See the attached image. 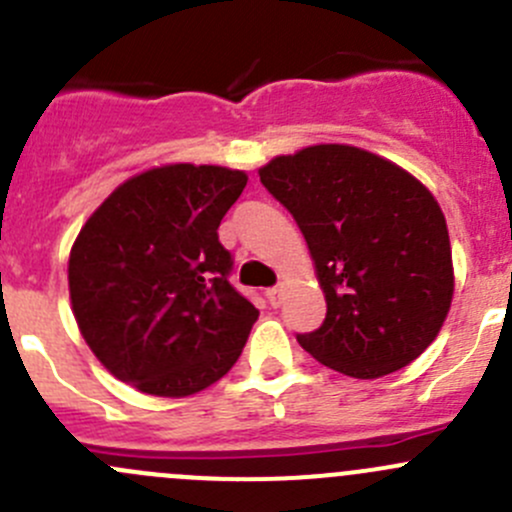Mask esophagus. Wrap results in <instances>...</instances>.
<instances>
[{"mask_svg":"<svg viewBox=\"0 0 512 512\" xmlns=\"http://www.w3.org/2000/svg\"><path fill=\"white\" fill-rule=\"evenodd\" d=\"M282 294H285V289H282V287L267 289V302H270V307H280Z\"/></svg>","mask_w":512,"mask_h":512,"instance_id":"obj_1","label":"esophagus"}]
</instances>
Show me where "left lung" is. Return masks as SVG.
Returning <instances> with one entry per match:
<instances>
[{
	"label": "left lung",
	"mask_w": 512,
	"mask_h": 512,
	"mask_svg": "<svg viewBox=\"0 0 512 512\" xmlns=\"http://www.w3.org/2000/svg\"><path fill=\"white\" fill-rule=\"evenodd\" d=\"M260 180L307 240L327 317L297 342L354 376L394 374L438 337L453 299L448 227L409 170L344 143H319L262 165Z\"/></svg>",
	"instance_id": "1"
}]
</instances>
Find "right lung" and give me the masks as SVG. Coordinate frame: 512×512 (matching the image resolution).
Masks as SVG:
<instances>
[{
    "mask_svg": "<svg viewBox=\"0 0 512 512\" xmlns=\"http://www.w3.org/2000/svg\"><path fill=\"white\" fill-rule=\"evenodd\" d=\"M245 170L170 163L118 185L81 227L69 294L81 337L116 379L183 399L223 379L260 312L227 282L218 227Z\"/></svg>",
    "mask_w": 512,
    "mask_h": 512,
    "instance_id": "obj_1",
    "label": "right lung"
}]
</instances>
